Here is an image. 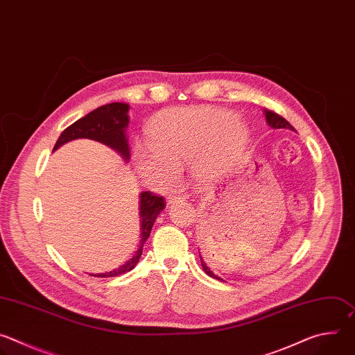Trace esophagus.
<instances>
[{
  "instance_id": "1",
  "label": "esophagus",
  "mask_w": 355,
  "mask_h": 355,
  "mask_svg": "<svg viewBox=\"0 0 355 355\" xmlns=\"http://www.w3.org/2000/svg\"><path fill=\"white\" fill-rule=\"evenodd\" d=\"M185 199V196H181V195H170L167 198V205H171V204H177V202H182Z\"/></svg>"
}]
</instances>
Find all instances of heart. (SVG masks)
Masks as SVG:
<instances>
[{
    "label": "heart",
    "instance_id": "heart-1",
    "mask_svg": "<svg viewBox=\"0 0 355 355\" xmlns=\"http://www.w3.org/2000/svg\"><path fill=\"white\" fill-rule=\"evenodd\" d=\"M247 137L244 122L226 110H173L148 126L150 151H139L136 168L153 185L168 188L177 168L191 163L195 180L207 184L240 156Z\"/></svg>",
    "mask_w": 355,
    "mask_h": 355
}]
</instances>
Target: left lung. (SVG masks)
<instances>
[{
	"mask_svg": "<svg viewBox=\"0 0 355 355\" xmlns=\"http://www.w3.org/2000/svg\"><path fill=\"white\" fill-rule=\"evenodd\" d=\"M264 114H266L267 123H268L272 129H289V130H293V126H292L286 119H284L282 116H279L278 114H275V112H272V111H268V110H266ZM199 257H200V256H199ZM200 264H202V268H204V271H205L209 277H212V278H215V279H219V281H223L220 277L215 275V274L211 271V268L208 267V264H207L204 260H202V257H200Z\"/></svg>",
	"mask_w": 355,
	"mask_h": 355,
	"instance_id": "1",
	"label": "left lung"
}]
</instances>
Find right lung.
<instances>
[{
	"label": "right lung",
	"mask_w": 355,
	"mask_h": 355,
	"mask_svg": "<svg viewBox=\"0 0 355 355\" xmlns=\"http://www.w3.org/2000/svg\"><path fill=\"white\" fill-rule=\"evenodd\" d=\"M128 111H129V105L123 103H112V104H107L94 110L92 112H89L84 118H80L78 121H76L73 125H70L63 130V133L60 135V137L58 139L53 147V151L67 141H71L76 139H91L114 148L116 153L122 156L125 162H129L130 148L126 137V128L129 125ZM164 207L166 204H164L163 196L155 195L150 191L141 192L140 208H139L141 239L135 256L116 270H112L110 272L89 274V275H94L98 278H108V277H118L133 270L139 263L143 245L150 236L151 227H153L157 215L164 209Z\"/></svg>",
	"instance_id": "right-lung-1"
}]
</instances>
